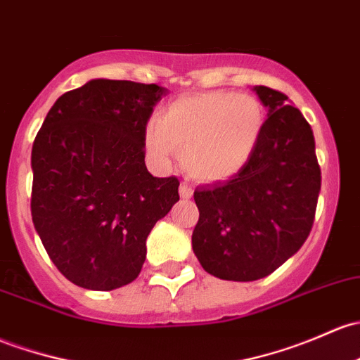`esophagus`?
<instances>
[{
    "label": "esophagus",
    "mask_w": 360,
    "mask_h": 360,
    "mask_svg": "<svg viewBox=\"0 0 360 360\" xmlns=\"http://www.w3.org/2000/svg\"><path fill=\"white\" fill-rule=\"evenodd\" d=\"M179 195H181V198H191L193 196V190H191V186L188 183H181V186H179Z\"/></svg>",
    "instance_id": "obj_1"
}]
</instances>
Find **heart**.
Segmentation results:
<instances>
[{
    "label": "heart",
    "mask_w": 360,
    "mask_h": 360,
    "mask_svg": "<svg viewBox=\"0 0 360 360\" xmlns=\"http://www.w3.org/2000/svg\"><path fill=\"white\" fill-rule=\"evenodd\" d=\"M262 129L264 108L257 98L210 91L170 101L148 126L145 143L157 164L167 167L177 150L193 179L219 183L248 164Z\"/></svg>",
    "instance_id": "heart-1"
}]
</instances>
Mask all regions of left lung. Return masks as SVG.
<instances>
[{"label": "left lung", "mask_w": 360, "mask_h": 360, "mask_svg": "<svg viewBox=\"0 0 360 360\" xmlns=\"http://www.w3.org/2000/svg\"><path fill=\"white\" fill-rule=\"evenodd\" d=\"M267 119L255 153L226 183L196 188L193 252L209 274L228 281L266 278L307 240L321 191L312 129L288 96L253 88Z\"/></svg>", "instance_id": "8db88e82"}]
</instances>
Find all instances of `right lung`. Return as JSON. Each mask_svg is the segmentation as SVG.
Masks as SVG:
<instances>
[{
    "label": "right lung",
    "mask_w": 360,
    "mask_h": 360,
    "mask_svg": "<svg viewBox=\"0 0 360 360\" xmlns=\"http://www.w3.org/2000/svg\"><path fill=\"white\" fill-rule=\"evenodd\" d=\"M167 89L93 79L55 101L32 145L30 214L51 262L86 290L138 278L150 231L179 200L177 177H153L145 136Z\"/></svg>",
    "instance_id": "obj_1"
}]
</instances>
